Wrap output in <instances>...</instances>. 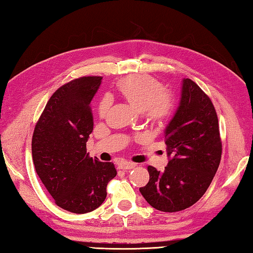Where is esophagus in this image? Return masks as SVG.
I'll use <instances>...</instances> for the list:
<instances>
[{
    "mask_svg": "<svg viewBox=\"0 0 253 253\" xmlns=\"http://www.w3.org/2000/svg\"><path fill=\"white\" fill-rule=\"evenodd\" d=\"M136 166V163L132 162H127V161H123L120 164H118V169H123V170H127V169H131Z\"/></svg>",
    "mask_w": 253,
    "mask_h": 253,
    "instance_id": "esophagus-1",
    "label": "esophagus"
}]
</instances>
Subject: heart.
<instances>
[{"instance_id":"b5f03b06","label":"heart","mask_w":253,"mask_h":253,"mask_svg":"<svg viewBox=\"0 0 253 253\" xmlns=\"http://www.w3.org/2000/svg\"><path fill=\"white\" fill-rule=\"evenodd\" d=\"M117 90L128 103L139 112H143L148 120L161 122L171 110L170 96L163 91L162 84L148 75H135L117 83ZM111 100L107 95L102 98L98 112L101 117L109 111Z\"/></svg>"}]
</instances>
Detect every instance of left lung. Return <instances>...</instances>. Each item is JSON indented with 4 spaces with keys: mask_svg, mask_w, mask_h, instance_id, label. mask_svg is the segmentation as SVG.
<instances>
[{
    "mask_svg": "<svg viewBox=\"0 0 253 253\" xmlns=\"http://www.w3.org/2000/svg\"><path fill=\"white\" fill-rule=\"evenodd\" d=\"M164 171L148 166L150 179L140 192L162 212H178L200 199L218 169L222 140L211 99L191 79L182 80L179 106L165 129Z\"/></svg>",
    "mask_w": 253,
    "mask_h": 253,
    "instance_id": "left-lung-1",
    "label": "left lung"
}]
</instances>
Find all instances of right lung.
<instances>
[{"label":"right lung","mask_w":253,"mask_h":253,"mask_svg":"<svg viewBox=\"0 0 253 253\" xmlns=\"http://www.w3.org/2000/svg\"><path fill=\"white\" fill-rule=\"evenodd\" d=\"M100 76L74 79L52 94L38 120L31 141L38 176L58 207L84 214L106 198L107 182L116 176L112 162L90 158L87 141L93 130L90 102Z\"/></svg>","instance_id":"1"}]
</instances>
